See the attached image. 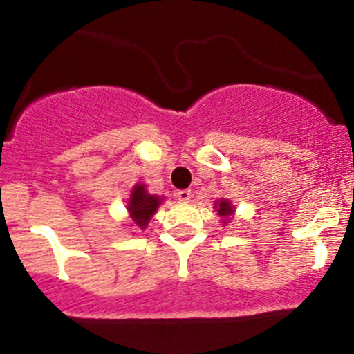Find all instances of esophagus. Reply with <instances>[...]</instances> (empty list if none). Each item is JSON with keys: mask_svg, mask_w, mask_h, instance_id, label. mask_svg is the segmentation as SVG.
Segmentation results:
<instances>
[{"mask_svg": "<svg viewBox=\"0 0 354 354\" xmlns=\"http://www.w3.org/2000/svg\"><path fill=\"white\" fill-rule=\"evenodd\" d=\"M177 196H178V200H180V201H188V200H190V196H192V190H188V188H183V190L177 192Z\"/></svg>", "mask_w": 354, "mask_h": 354, "instance_id": "esophagus-1", "label": "esophagus"}]
</instances>
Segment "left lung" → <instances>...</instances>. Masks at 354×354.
I'll list each match as a JSON object with an SVG mask.
<instances>
[{"label": "left lung", "instance_id": "8db88e82", "mask_svg": "<svg viewBox=\"0 0 354 354\" xmlns=\"http://www.w3.org/2000/svg\"><path fill=\"white\" fill-rule=\"evenodd\" d=\"M216 208H218V214L219 216H224V218H227L229 214H232V206H231V203H229L227 200H221L219 201V203L216 205ZM224 221H226V219H224Z\"/></svg>", "mask_w": 354, "mask_h": 354}]
</instances>
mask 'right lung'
Returning a JSON list of instances; mask_svg holds the SVG:
<instances>
[{"instance_id": "right-lung-1", "label": "right lung", "mask_w": 354, "mask_h": 354, "mask_svg": "<svg viewBox=\"0 0 354 354\" xmlns=\"http://www.w3.org/2000/svg\"><path fill=\"white\" fill-rule=\"evenodd\" d=\"M160 198L158 195L146 194L145 185H136L131 190V198L128 201V211H130L131 219L138 227L145 229L146 224L158 209Z\"/></svg>"}]
</instances>
